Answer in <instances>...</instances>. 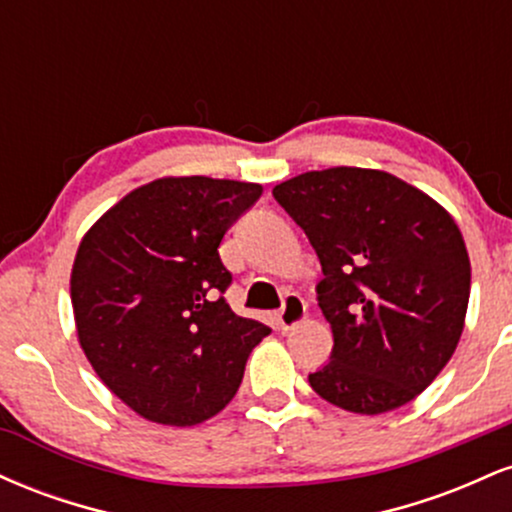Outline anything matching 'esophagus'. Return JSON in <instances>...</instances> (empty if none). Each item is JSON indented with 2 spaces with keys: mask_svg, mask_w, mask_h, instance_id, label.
I'll use <instances>...</instances> for the list:
<instances>
[{
  "mask_svg": "<svg viewBox=\"0 0 512 512\" xmlns=\"http://www.w3.org/2000/svg\"><path fill=\"white\" fill-rule=\"evenodd\" d=\"M305 315H308V305H305L301 296L293 293V296H286L284 305H281V310L276 313V322H279L281 330H291V327L301 325Z\"/></svg>",
  "mask_w": 512,
  "mask_h": 512,
  "instance_id": "1",
  "label": "esophagus"
}]
</instances>
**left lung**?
<instances>
[{"label": "left lung", "instance_id": "left-lung-1", "mask_svg": "<svg viewBox=\"0 0 512 512\" xmlns=\"http://www.w3.org/2000/svg\"><path fill=\"white\" fill-rule=\"evenodd\" d=\"M272 195L325 274L317 303L334 346L310 387L368 416L419 397L464 330L472 267L455 219L419 187L373 168L310 170Z\"/></svg>", "mask_w": 512, "mask_h": 512}]
</instances>
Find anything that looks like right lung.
<instances>
[{"label": "right lung", "mask_w": 512, "mask_h": 512, "mask_svg": "<svg viewBox=\"0 0 512 512\" xmlns=\"http://www.w3.org/2000/svg\"><path fill=\"white\" fill-rule=\"evenodd\" d=\"M260 195L257 182L158 178L81 238L69 279L79 344L108 390L154 424L219 414L272 332L233 313L219 257L226 231Z\"/></svg>", "instance_id": "1"}]
</instances>
